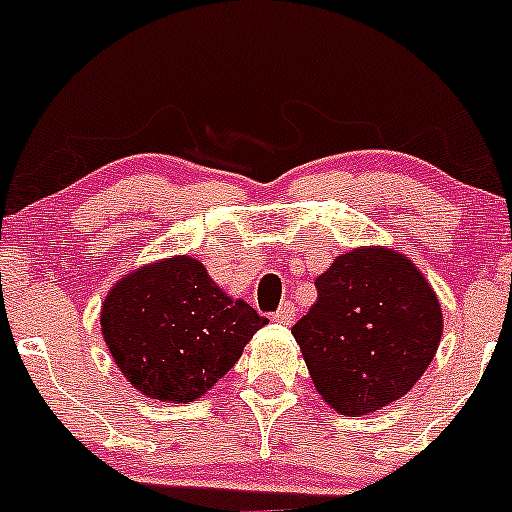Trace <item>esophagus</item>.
Returning <instances> with one entry per match:
<instances>
[{"label":"esophagus","instance_id":"1","mask_svg":"<svg viewBox=\"0 0 512 512\" xmlns=\"http://www.w3.org/2000/svg\"><path fill=\"white\" fill-rule=\"evenodd\" d=\"M294 318H296V311L289 301L282 303V306H279V311L272 316L274 323H279V325H291L294 323Z\"/></svg>","mask_w":512,"mask_h":512}]
</instances>
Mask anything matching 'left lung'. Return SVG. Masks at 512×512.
Instances as JSON below:
<instances>
[{
	"label": "left lung",
	"instance_id": "left-lung-1",
	"mask_svg": "<svg viewBox=\"0 0 512 512\" xmlns=\"http://www.w3.org/2000/svg\"><path fill=\"white\" fill-rule=\"evenodd\" d=\"M316 289L291 333L323 401L355 418L406 396L442 338L440 301L418 267L389 247H359Z\"/></svg>",
	"mask_w": 512,
	"mask_h": 512
}]
</instances>
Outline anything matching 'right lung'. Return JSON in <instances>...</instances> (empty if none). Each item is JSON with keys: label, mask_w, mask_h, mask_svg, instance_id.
Listing matches in <instances>:
<instances>
[{"label": "right lung", "mask_w": 512, "mask_h": 512, "mask_svg": "<svg viewBox=\"0 0 512 512\" xmlns=\"http://www.w3.org/2000/svg\"><path fill=\"white\" fill-rule=\"evenodd\" d=\"M267 323L187 255L126 274L101 306V335L116 367L148 398L172 403L204 396Z\"/></svg>", "instance_id": "add662e5"}]
</instances>
